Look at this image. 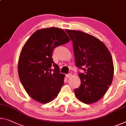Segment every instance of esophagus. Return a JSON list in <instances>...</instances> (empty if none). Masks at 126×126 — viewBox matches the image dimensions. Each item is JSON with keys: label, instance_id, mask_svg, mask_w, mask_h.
I'll return each mask as SVG.
<instances>
[{"label": "esophagus", "instance_id": "esophagus-1", "mask_svg": "<svg viewBox=\"0 0 126 126\" xmlns=\"http://www.w3.org/2000/svg\"><path fill=\"white\" fill-rule=\"evenodd\" d=\"M71 75H72V74H70V73H69V74H67L66 75H65V76H66V78H69V77H71Z\"/></svg>", "mask_w": 126, "mask_h": 126}]
</instances>
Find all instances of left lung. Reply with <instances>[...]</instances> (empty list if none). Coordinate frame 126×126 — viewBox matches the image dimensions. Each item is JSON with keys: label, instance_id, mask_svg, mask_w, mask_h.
I'll use <instances>...</instances> for the list:
<instances>
[{"label": "left lung", "instance_id": "8db88e82", "mask_svg": "<svg viewBox=\"0 0 126 126\" xmlns=\"http://www.w3.org/2000/svg\"><path fill=\"white\" fill-rule=\"evenodd\" d=\"M65 32L72 41L76 67L84 71L79 74L81 85L75 89V95L85 104H93L104 96L112 82L111 55L104 43L93 35L78 31Z\"/></svg>", "mask_w": 126, "mask_h": 126}]
</instances>
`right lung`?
<instances>
[{
    "label": "right lung",
    "instance_id": "add662e5",
    "mask_svg": "<svg viewBox=\"0 0 126 126\" xmlns=\"http://www.w3.org/2000/svg\"><path fill=\"white\" fill-rule=\"evenodd\" d=\"M69 41L63 29L52 27L35 32L22 48L18 62L20 81L28 94L41 104L55 98L63 85L65 75L60 73L52 53Z\"/></svg>",
    "mask_w": 126,
    "mask_h": 126
}]
</instances>
